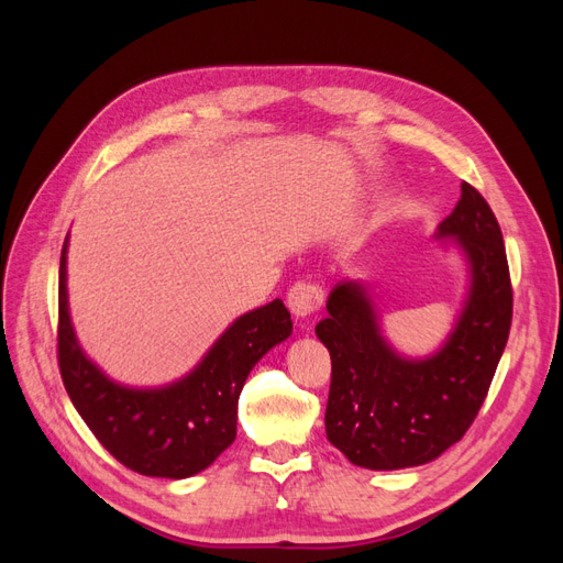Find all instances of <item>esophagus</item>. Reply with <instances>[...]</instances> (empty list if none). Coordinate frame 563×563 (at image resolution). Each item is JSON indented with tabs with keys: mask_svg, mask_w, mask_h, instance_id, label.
<instances>
[{
	"mask_svg": "<svg viewBox=\"0 0 563 563\" xmlns=\"http://www.w3.org/2000/svg\"><path fill=\"white\" fill-rule=\"evenodd\" d=\"M321 302H323V291L312 282H296L291 288H288L286 305L298 319L312 317L321 308Z\"/></svg>",
	"mask_w": 563,
	"mask_h": 563,
	"instance_id": "obj_1",
	"label": "esophagus"
}]
</instances>
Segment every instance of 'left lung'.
Here are the masks:
<instances>
[{
    "label": "left lung",
    "instance_id": "1",
    "mask_svg": "<svg viewBox=\"0 0 563 563\" xmlns=\"http://www.w3.org/2000/svg\"><path fill=\"white\" fill-rule=\"evenodd\" d=\"M441 220L470 263L465 308L449 340L428 360H406L378 327L366 286L338 284L317 338L331 354L327 437L352 465L401 470L424 465L463 439L488 395L512 327V282L503 232L470 183Z\"/></svg>",
    "mask_w": 563,
    "mask_h": 563
}]
</instances>
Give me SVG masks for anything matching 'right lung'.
Here are the masks:
<instances>
[{"label": "right lung", "mask_w": 563, "mask_h": 563, "mask_svg": "<svg viewBox=\"0 0 563 563\" xmlns=\"http://www.w3.org/2000/svg\"><path fill=\"white\" fill-rule=\"evenodd\" d=\"M58 277V366L77 413L124 467L164 479L207 470L236 437V401L261 356L291 335V314L277 298L242 314L183 380L159 389L112 383L81 352Z\"/></svg>", "instance_id": "right-lung-1"}]
</instances>
